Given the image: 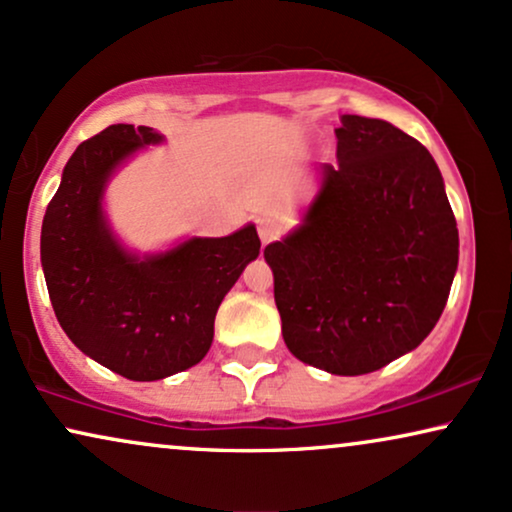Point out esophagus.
I'll use <instances>...</instances> for the list:
<instances>
[{
	"mask_svg": "<svg viewBox=\"0 0 512 512\" xmlns=\"http://www.w3.org/2000/svg\"><path fill=\"white\" fill-rule=\"evenodd\" d=\"M257 234H260L262 243L267 245L274 241V238L281 236V224H278L276 220H269V217H264V220L257 222Z\"/></svg>",
	"mask_w": 512,
	"mask_h": 512,
	"instance_id": "obj_1",
	"label": "esophagus"
}]
</instances>
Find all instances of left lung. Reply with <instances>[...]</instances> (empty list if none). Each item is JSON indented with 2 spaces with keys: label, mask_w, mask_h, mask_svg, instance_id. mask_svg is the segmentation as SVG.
Instances as JSON below:
<instances>
[{
  "label": "left lung",
  "mask_w": 512,
  "mask_h": 512,
  "mask_svg": "<svg viewBox=\"0 0 512 512\" xmlns=\"http://www.w3.org/2000/svg\"><path fill=\"white\" fill-rule=\"evenodd\" d=\"M335 133L339 163H325L304 224L264 260L292 356L356 377L417 349L438 323L459 231L419 140L358 114Z\"/></svg>",
  "instance_id": "1"
}]
</instances>
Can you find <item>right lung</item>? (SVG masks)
Masks as SVG:
<instances>
[{
    "label": "right lung",
    "instance_id": "right-lung-1",
    "mask_svg": "<svg viewBox=\"0 0 512 512\" xmlns=\"http://www.w3.org/2000/svg\"><path fill=\"white\" fill-rule=\"evenodd\" d=\"M159 140L149 126L114 124L81 142L42 224V267L60 327L86 356L133 381L199 363L224 295L260 255L252 224L147 260L119 248L102 217V187L126 156Z\"/></svg>",
    "mask_w": 512,
    "mask_h": 512
}]
</instances>
